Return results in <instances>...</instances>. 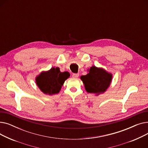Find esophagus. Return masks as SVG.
<instances>
[{
  "label": "esophagus",
  "instance_id": "esophagus-1",
  "mask_svg": "<svg viewBox=\"0 0 148 148\" xmlns=\"http://www.w3.org/2000/svg\"><path fill=\"white\" fill-rule=\"evenodd\" d=\"M79 74H73V78H77V77H79Z\"/></svg>",
  "mask_w": 148,
  "mask_h": 148
}]
</instances>
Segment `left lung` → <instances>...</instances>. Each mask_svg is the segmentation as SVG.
I'll use <instances>...</instances> for the list:
<instances>
[{
    "instance_id": "1",
    "label": "left lung",
    "mask_w": 148,
    "mask_h": 148,
    "mask_svg": "<svg viewBox=\"0 0 148 148\" xmlns=\"http://www.w3.org/2000/svg\"><path fill=\"white\" fill-rule=\"evenodd\" d=\"M88 71V74L80 77L86 90L88 93L95 94L96 95L105 92L111 84L112 74L95 66L90 67Z\"/></svg>"
}]
</instances>
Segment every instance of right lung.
<instances>
[{"label": "right lung", "mask_w": 148, "mask_h": 148, "mask_svg": "<svg viewBox=\"0 0 148 148\" xmlns=\"http://www.w3.org/2000/svg\"><path fill=\"white\" fill-rule=\"evenodd\" d=\"M68 72L62 73L58 67L51 68L49 71H42L35 79L38 87L47 95H54L59 93L65 81L69 78Z\"/></svg>", "instance_id": "obj_1"}]
</instances>
